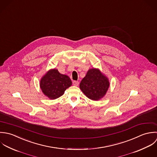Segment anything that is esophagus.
I'll use <instances>...</instances> for the list:
<instances>
[{
  "instance_id": "esophagus-1",
  "label": "esophagus",
  "mask_w": 157,
  "mask_h": 157,
  "mask_svg": "<svg viewBox=\"0 0 157 157\" xmlns=\"http://www.w3.org/2000/svg\"><path fill=\"white\" fill-rule=\"evenodd\" d=\"M73 85H74V86H78L79 85V82H78V81H74L73 82Z\"/></svg>"
}]
</instances>
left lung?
<instances>
[{
    "label": "left lung",
    "mask_w": 157,
    "mask_h": 157,
    "mask_svg": "<svg viewBox=\"0 0 157 157\" xmlns=\"http://www.w3.org/2000/svg\"><path fill=\"white\" fill-rule=\"evenodd\" d=\"M109 87L108 79L98 69H90L82 79L79 87L87 97L99 100L106 94Z\"/></svg>",
    "instance_id": "obj_1"
}]
</instances>
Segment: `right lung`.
I'll list each match as a JSON object with an SVG mask.
<instances>
[{
	"instance_id": "obj_1",
	"label": "right lung",
	"mask_w": 157,
	"mask_h": 157,
	"mask_svg": "<svg viewBox=\"0 0 157 157\" xmlns=\"http://www.w3.org/2000/svg\"><path fill=\"white\" fill-rule=\"evenodd\" d=\"M71 84L68 76L61 74L58 70L53 69L41 79L40 86L45 95L50 99H55L62 96Z\"/></svg>"
}]
</instances>
